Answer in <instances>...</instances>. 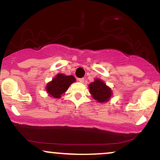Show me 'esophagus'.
I'll return each mask as SVG.
<instances>
[{"label":"esophagus","instance_id":"34e87169","mask_svg":"<svg viewBox=\"0 0 160 160\" xmlns=\"http://www.w3.org/2000/svg\"><path fill=\"white\" fill-rule=\"evenodd\" d=\"M78 82H81V83H83L84 82V78H78Z\"/></svg>","mask_w":160,"mask_h":160}]
</instances>
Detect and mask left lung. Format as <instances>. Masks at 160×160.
Listing matches in <instances>:
<instances>
[{"instance_id":"1","label":"left lung","mask_w":160,"mask_h":160,"mask_svg":"<svg viewBox=\"0 0 160 160\" xmlns=\"http://www.w3.org/2000/svg\"><path fill=\"white\" fill-rule=\"evenodd\" d=\"M89 91L93 98L99 103L107 102L111 98L112 92L102 80L95 78V81L89 85Z\"/></svg>"}]
</instances>
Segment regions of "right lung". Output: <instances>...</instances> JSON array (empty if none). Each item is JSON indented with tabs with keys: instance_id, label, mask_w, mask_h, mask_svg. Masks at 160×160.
Returning <instances> with one entry per match:
<instances>
[{
	"instance_id": "add662e5",
	"label": "right lung",
	"mask_w": 160,
	"mask_h": 160,
	"mask_svg": "<svg viewBox=\"0 0 160 160\" xmlns=\"http://www.w3.org/2000/svg\"><path fill=\"white\" fill-rule=\"evenodd\" d=\"M74 82H76L74 76H66L62 73L57 74L56 77L47 84L46 91L51 97L59 98Z\"/></svg>"
}]
</instances>
